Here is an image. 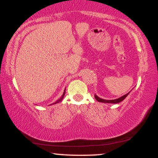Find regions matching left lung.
<instances>
[{
  "label": "left lung",
  "instance_id": "left-lung-1",
  "mask_svg": "<svg viewBox=\"0 0 158 158\" xmlns=\"http://www.w3.org/2000/svg\"><path fill=\"white\" fill-rule=\"evenodd\" d=\"M128 94H129V92H128V94H125V95H123V97L118 98V99H113V100H106V99H101V98L98 97L97 95H95V98L98 101V102H106V103H118V102H122L123 99L126 98L127 96L128 95Z\"/></svg>",
  "mask_w": 158,
  "mask_h": 158
}]
</instances>
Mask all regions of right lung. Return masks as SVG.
I'll use <instances>...</instances> for the list:
<instances>
[{
    "mask_svg": "<svg viewBox=\"0 0 158 158\" xmlns=\"http://www.w3.org/2000/svg\"><path fill=\"white\" fill-rule=\"evenodd\" d=\"M64 94H65V90H64V94H63V95H62V97H61V98H60V99H59V100L57 101V102H55L54 103V104H56V103H57V102H60V101L61 100V99H63V98H64Z\"/></svg>",
    "mask_w": 158,
    "mask_h": 158,
    "instance_id": "obj_1",
    "label": "right lung"
}]
</instances>
